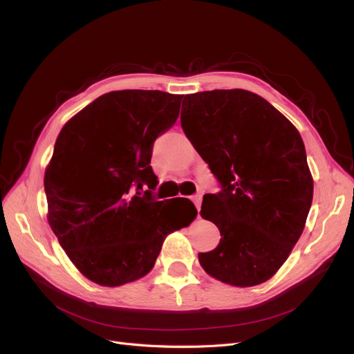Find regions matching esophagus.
<instances>
[{
	"label": "esophagus",
	"instance_id": "34e87169",
	"mask_svg": "<svg viewBox=\"0 0 354 354\" xmlns=\"http://www.w3.org/2000/svg\"><path fill=\"white\" fill-rule=\"evenodd\" d=\"M192 201H193V203L196 205V208H198V211L201 209V203H202V194L201 193H196V194H193L192 196Z\"/></svg>",
	"mask_w": 354,
	"mask_h": 354
}]
</instances>
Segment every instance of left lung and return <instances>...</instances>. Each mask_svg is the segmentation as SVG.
I'll return each instance as SVG.
<instances>
[{"label":"left lung","mask_w":354,"mask_h":354,"mask_svg":"<svg viewBox=\"0 0 354 354\" xmlns=\"http://www.w3.org/2000/svg\"><path fill=\"white\" fill-rule=\"evenodd\" d=\"M181 127L221 192L203 196L201 215L221 233L199 253L211 277L236 287L270 279L303 233L313 180L297 129L262 96L243 89L186 95Z\"/></svg>","instance_id":"obj_1"}]
</instances>
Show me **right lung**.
Listing matches in <instances>:
<instances>
[{"instance_id": "1", "label": "right lung", "mask_w": 354, "mask_h": 354, "mask_svg": "<svg viewBox=\"0 0 354 354\" xmlns=\"http://www.w3.org/2000/svg\"><path fill=\"white\" fill-rule=\"evenodd\" d=\"M183 95L114 91L70 118L45 171L48 223L70 261L91 281L117 287L148 274L165 237L196 208L174 214L155 201V139L178 118Z\"/></svg>"}]
</instances>
